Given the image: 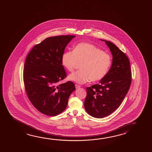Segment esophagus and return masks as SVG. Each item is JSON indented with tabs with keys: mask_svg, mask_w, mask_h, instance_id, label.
Listing matches in <instances>:
<instances>
[{
	"mask_svg": "<svg viewBox=\"0 0 152 152\" xmlns=\"http://www.w3.org/2000/svg\"><path fill=\"white\" fill-rule=\"evenodd\" d=\"M80 85H78L77 84H75V87H76V89L79 88H80Z\"/></svg>",
	"mask_w": 152,
	"mask_h": 152,
	"instance_id": "34e87169",
	"label": "esophagus"
}]
</instances>
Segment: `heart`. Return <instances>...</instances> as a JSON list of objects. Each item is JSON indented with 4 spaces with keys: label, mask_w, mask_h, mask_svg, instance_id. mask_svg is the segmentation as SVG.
Wrapping results in <instances>:
<instances>
[{
    "label": "heart",
    "mask_w": 152,
    "mask_h": 152,
    "mask_svg": "<svg viewBox=\"0 0 152 152\" xmlns=\"http://www.w3.org/2000/svg\"><path fill=\"white\" fill-rule=\"evenodd\" d=\"M62 64L70 72L74 71L78 63L82 62L80 70L70 74L69 80L83 84L90 80L93 82L103 79L107 75L111 65L109 55L94 45L80 43L75 46L73 51L63 53Z\"/></svg>",
    "instance_id": "b5f03b06"
}]
</instances>
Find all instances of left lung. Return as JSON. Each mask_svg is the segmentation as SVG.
<instances>
[{
	"mask_svg": "<svg viewBox=\"0 0 152 152\" xmlns=\"http://www.w3.org/2000/svg\"><path fill=\"white\" fill-rule=\"evenodd\" d=\"M104 41L112 55V63L100 84L86 88V111L92 117L103 118L119 107L129 90L132 82L130 61L127 56L113 43Z\"/></svg>",
	"mask_w": 152,
	"mask_h": 152,
	"instance_id": "8db88e82",
	"label": "left lung"
}]
</instances>
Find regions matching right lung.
Returning <instances> with one entry per match:
<instances>
[{"label":"right lung","mask_w":152,"mask_h":152,"mask_svg":"<svg viewBox=\"0 0 152 152\" xmlns=\"http://www.w3.org/2000/svg\"><path fill=\"white\" fill-rule=\"evenodd\" d=\"M75 35L48 37L35 45L28 54L23 71L25 91L33 106L44 115L55 116L67 107L75 90L74 84L58 83L66 77L61 58Z\"/></svg>","instance_id":"add662e5"}]
</instances>
